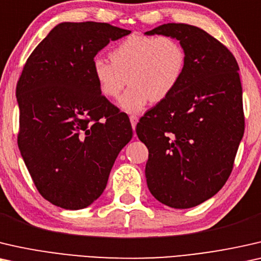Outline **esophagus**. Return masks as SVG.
Here are the masks:
<instances>
[{
    "mask_svg": "<svg viewBox=\"0 0 261 261\" xmlns=\"http://www.w3.org/2000/svg\"><path fill=\"white\" fill-rule=\"evenodd\" d=\"M130 122H131L132 129H134V131H135L136 125H137V123H138V117L135 116V115H131V116H130Z\"/></svg>",
    "mask_w": 261,
    "mask_h": 261,
    "instance_id": "obj_1",
    "label": "esophagus"
}]
</instances>
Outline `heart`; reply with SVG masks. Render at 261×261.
I'll return each instance as SVG.
<instances>
[{"label":"heart","instance_id":"b5f03b06","mask_svg":"<svg viewBox=\"0 0 261 261\" xmlns=\"http://www.w3.org/2000/svg\"><path fill=\"white\" fill-rule=\"evenodd\" d=\"M111 62L98 58L92 71L98 89L106 98L119 99L129 113L139 112L148 102H160L181 83L187 56L177 40L167 35L131 34L117 43L110 53Z\"/></svg>","mask_w":261,"mask_h":261}]
</instances>
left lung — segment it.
Instances as JSON below:
<instances>
[{
  "mask_svg": "<svg viewBox=\"0 0 261 261\" xmlns=\"http://www.w3.org/2000/svg\"><path fill=\"white\" fill-rule=\"evenodd\" d=\"M155 34L178 40L187 62L174 92L137 124L149 150L146 183L163 204L192 208L214 196L232 172L245 127L239 66L195 25L166 23L145 33Z\"/></svg>",
  "mask_w": 261,
  "mask_h": 261,
  "instance_id": "left-lung-1",
  "label": "left lung"
}]
</instances>
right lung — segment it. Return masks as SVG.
Wrapping results in <instances>:
<instances>
[{"label": "right lung", "mask_w": 261, "mask_h": 261, "mask_svg": "<svg viewBox=\"0 0 261 261\" xmlns=\"http://www.w3.org/2000/svg\"><path fill=\"white\" fill-rule=\"evenodd\" d=\"M131 31L100 22H61L33 50L16 86L17 143L39 193L64 209H83L104 192L129 117L100 93L99 50Z\"/></svg>", "instance_id": "1"}]
</instances>
